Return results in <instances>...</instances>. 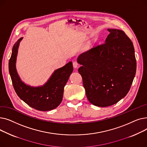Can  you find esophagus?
<instances>
[{"label":"esophagus","mask_w":147,"mask_h":147,"mask_svg":"<svg viewBox=\"0 0 147 147\" xmlns=\"http://www.w3.org/2000/svg\"><path fill=\"white\" fill-rule=\"evenodd\" d=\"M73 65L74 68H78V67L79 64H78V63H77L76 61H74V62H73Z\"/></svg>","instance_id":"obj_1"}]
</instances>
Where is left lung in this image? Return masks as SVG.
<instances>
[{"label": "left lung", "mask_w": 147, "mask_h": 147, "mask_svg": "<svg viewBox=\"0 0 147 147\" xmlns=\"http://www.w3.org/2000/svg\"><path fill=\"white\" fill-rule=\"evenodd\" d=\"M108 30L105 43L78 58L87 98L92 104L102 107L114 105L127 95L136 70L132 42L122 30Z\"/></svg>", "instance_id": "left-lung-1"}]
</instances>
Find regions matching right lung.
I'll use <instances>...</instances> for the list:
<instances>
[{"label": "right lung", "mask_w": 147, "mask_h": 147, "mask_svg": "<svg viewBox=\"0 0 147 147\" xmlns=\"http://www.w3.org/2000/svg\"><path fill=\"white\" fill-rule=\"evenodd\" d=\"M22 39V37L20 38L13 45L9 61V71L15 91L23 101L37 110L55 109L63 100L64 88L73 70L72 62L56 69L43 86L36 88L27 86L20 80L15 68L18 46Z\"/></svg>", "instance_id": "obj_1"}]
</instances>
